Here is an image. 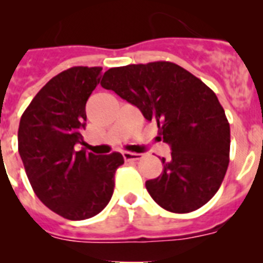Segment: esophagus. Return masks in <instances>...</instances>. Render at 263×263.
I'll list each match as a JSON object with an SVG mask.
<instances>
[{"label":"esophagus","mask_w":263,"mask_h":263,"mask_svg":"<svg viewBox=\"0 0 263 263\" xmlns=\"http://www.w3.org/2000/svg\"><path fill=\"white\" fill-rule=\"evenodd\" d=\"M122 157L126 162H134V160H139L142 158V154H138V153H129V152H124L122 153Z\"/></svg>","instance_id":"1"}]
</instances>
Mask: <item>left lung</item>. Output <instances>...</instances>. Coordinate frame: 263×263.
<instances>
[{"mask_svg":"<svg viewBox=\"0 0 263 263\" xmlns=\"http://www.w3.org/2000/svg\"><path fill=\"white\" fill-rule=\"evenodd\" d=\"M101 87L157 122L171 147L168 159H160L162 174L146 182L155 203L174 213L208 203L224 180L231 148V127L215 92L171 62L110 68Z\"/></svg>","mask_w":263,"mask_h":263,"instance_id":"left-lung-1","label":"left lung"}]
</instances>
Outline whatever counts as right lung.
I'll use <instances>...</instances> for the list:
<instances>
[{
    "mask_svg": "<svg viewBox=\"0 0 263 263\" xmlns=\"http://www.w3.org/2000/svg\"><path fill=\"white\" fill-rule=\"evenodd\" d=\"M101 67H72L51 79L21 117L18 152L39 200L68 220L93 217L115 190L120 153L76 152L83 143L85 104L100 83Z\"/></svg>",
    "mask_w": 263,
    "mask_h": 263,
    "instance_id": "obj_1",
    "label": "right lung"
}]
</instances>
